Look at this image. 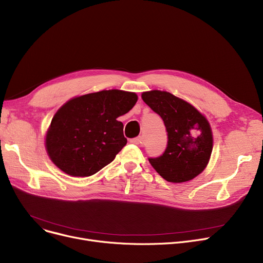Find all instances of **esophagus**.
Returning <instances> with one entry per match:
<instances>
[{"label": "esophagus", "mask_w": 263, "mask_h": 263, "mask_svg": "<svg viewBox=\"0 0 263 263\" xmlns=\"http://www.w3.org/2000/svg\"><path fill=\"white\" fill-rule=\"evenodd\" d=\"M130 142L135 145H141L143 143V139L141 136H139V137H135V139H132Z\"/></svg>", "instance_id": "obj_1"}]
</instances>
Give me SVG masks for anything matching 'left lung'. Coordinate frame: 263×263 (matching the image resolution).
Masks as SVG:
<instances>
[{
    "label": "left lung",
    "instance_id": "obj_1",
    "mask_svg": "<svg viewBox=\"0 0 263 263\" xmlns=\"http://www.w3.org/2000/svg\"><path fill=\"white\" fill-rule=\"evenodd\" d=\"M142 99L161 116L168 137L164 154L150 158L149 163L168 182L194 179L211 157L213 136L209 121L192 104L167 91H145Z\"/></svg>",
    "mask_w": 263,
    "mask_h": 263
}]
</instances>
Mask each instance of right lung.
<instances>
[{
  "mask_svg": "<svg viewBox=\"0 0 263 263\" xmlns=\"http://www.w3.org/2000/svg\"><path fill=\"white\" fill-rule=\"evenodd\" d=\"M135 92L101 90L67 101L52 118L46 134L51 161L64 173L88 177L112 162L127 144L117 118L135 105Z\"/></svg>",
  "mask_w": 263,
  "mask_h": 263,
  "instance_id": "obj_1",
  "label": "right lung"
}]
</instances>
